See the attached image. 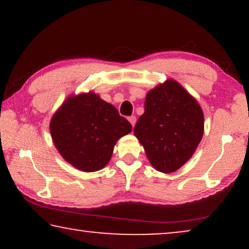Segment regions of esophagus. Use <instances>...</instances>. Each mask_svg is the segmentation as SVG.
<instances>
[{
  "mask_svg": "<svg viewBox=\"0 0 249 249\" xmlns=\"http://www.w3.org/2000/svg\"><path fill=\"white\" fill-rule=\"evenodd\" d=\"M128 120H129V122H130V124H131L132 127H134L135 124H136V117H134V115H131V117L128 118Z\"/></svg>",
  "mask_w": 249,
  "mask_h": 249,
  "instance_id": "34e87169",
  "label": "esophagus"
}]
</instances>
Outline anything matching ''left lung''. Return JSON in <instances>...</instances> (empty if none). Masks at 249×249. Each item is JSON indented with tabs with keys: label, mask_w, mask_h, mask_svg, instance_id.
<instances>
[{
	"label": "left lung",
	"mask_w": 249,
	"mask_h": 249,
	"mask_svg": "<svg viewBox=\"0 0 249 249\" xmlns=\"http://www.w3.org/2000/svg\"><path fill=\"white\" fill-rule=\"evenodd\" d=\"M134 132L154 169L173 172L192 158L203 137V111L196 100L170 79L148 91L145 112Z\"/></svg>",
	"instance_id": "8db88e82"
}]
</instances>
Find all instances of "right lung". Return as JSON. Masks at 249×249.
I'll list each match as a JSON object with an SVG mask.
<instances>
[{"instance_id":"right-lung-1","label":"right lung","mask_w":249,"mask_h":249,"mask_svg":"<svg viewBox=\"0 0 249 249\" xmlns=\"http://www.w3.org/2000/svg\"><path fill=\"white\" fill-rule=\"evenodd\" d=\"M131 129L130 122L113 105L95 93L68 98L50 124L60 154L85 172L103 169L110 161L115 142Z\"/></svg>"}]
</instances>
